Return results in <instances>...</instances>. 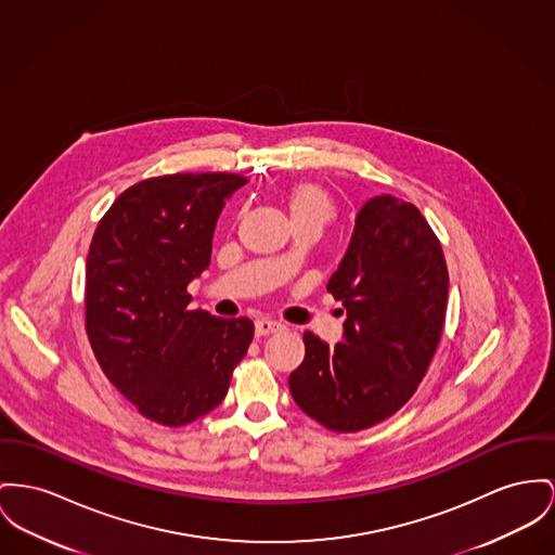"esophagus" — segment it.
<instances>
[{"mask_svg": "<svg viewBox=\"0 0 555 555\" xmlns=\"http://www.w3.org/2000/svg\"><path fill=\"white\" fill-rule=\"evenodd\" d=\"M284 328H286L284 324H280V322H275V320H269V318H260V320H257V324H255L257 336H267V334L280 333V331H284Z\"/></svg>", "mask_w": 555, "mask_h": 555, "instance_id": "1", "label": "esophagus"}]
</instances>
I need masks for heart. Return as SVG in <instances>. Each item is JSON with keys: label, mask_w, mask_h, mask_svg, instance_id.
<instances>
[{"label": "heart", "mask_w": 555, "mask_h": 555, "mask_svg": "<svg viewBox=\"0 0 555 555\" xmlns=\"http://www.w3.org/2000/svg\"><path fill=\"white\" fill-rule=\"evenodd\" d=\"M293 224L326 227L336 217L333 193L318 181H298L284 193Z\"/></svg>", "instance_id": "1"}]
</instances>
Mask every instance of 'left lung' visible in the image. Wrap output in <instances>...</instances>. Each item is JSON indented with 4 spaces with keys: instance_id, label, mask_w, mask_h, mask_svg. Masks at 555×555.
I'll return each instance as SVG.
<instances>
[{
    "instance_id": "obj_1",
    "label": "left lung",
    "mask_w": 555,
    "mask_h": 555,
    "mask_svg": "<svg viewBox=\"0 0 555 555\" xmlns=\"http://www.w3.org/2000/svg\"><path fill=\"white\" fill-rule=\"evenodd\" d=\"M326 291L347 309L345 343L307 331L288 385L307 416L356 434L404 406L436 356L448 305L442 244L414 204L372 197Z\"/></svg>"
}]
</instances>
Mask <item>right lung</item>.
I'll use <instances>...</instances> for the list:
<instances>
[{"mask_svg": "<svg viewBox=\"0 0 555 555\" xmlns=\"http://www.w3.org/2000/svg\"><path fill=\"white\" fill-rule=\"evenodd\" d=\"M248 179L177 172L128 186L94 231L83 315L96 362L134 408L183 427L219 406L255 324L189 309L224 199Z\"/></svg>", "mask_w": 555, "mask_h": 555, "instance_id": "right-lung-1", "label": "right lung"}]
</instances>
